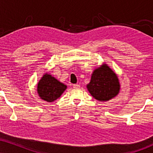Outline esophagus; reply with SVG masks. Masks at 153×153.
<instances>
[{
  "mask_svg": "<svg viewBox=\"0 0 153 153\" xmlns=\"http://www.w3.org/2000/svg\"><path fill=\"white\" fill-rule=\"evenodd\" d=\"M73 87L74 88H79V87H80V85H79V84H74V85H73Z\"/></svg>",
  "mask_w": 153,
  "mask_h": 153,
  "instance_id": "34e87169",
  "label": "esophagus"
}]
</instances>
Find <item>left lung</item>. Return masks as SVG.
<instances>
[{
    "label": "left lung",
    "mask_w": 153,
    "mask_h": 153,
    "mask_svg": "<svg viewBox=\"0 0 153 153\" xmlns=\"http://www.w3.org/2000/svg\"><path fill=\"white\" fill-rule=\"evenodd\" d=\"M86 86L92 97L100 101L113 99L120 90L118 77L106 65H103L94 71L91 82Z\"/></svg>",
    "instance_id": "1"
}]
</instances>
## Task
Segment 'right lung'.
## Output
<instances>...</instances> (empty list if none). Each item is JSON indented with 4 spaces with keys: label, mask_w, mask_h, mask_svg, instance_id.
Returning <instances> with one entry per match:
<instances>
[{
    "label": "right lung",
    "mask_w": 153,
    "mask_h": 153,
    "mask_svg": "<svg viewBox=\"0 0 153 153\" xmlns=\"http://www.w3.org/2000/svg\"><path fill=\"white\" fill-rule=\"evenodd\" d=\"M66 88L67 86L48 74L43 75L37 84L39 97L48 102H52L57 99Z\"/></svg>",
    "instance_id": "add662e5"
}]
</instances>
